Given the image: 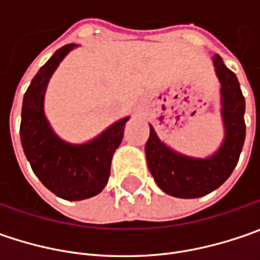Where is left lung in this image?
I'll return each mask as SVG.
<instances>
[{"label": "left lung", "mask_w": 260, "mask_h": 260, "mask_svg": "<svg viewBox=\"0 0 260 260\" xmlns=\"http://www.w3.org/2000/svg\"><path fill=\"white\" fill-rule=\"evenodd\" d=\"M213 63L221 85V118L224 125V139L213 155L208 157L182 155L162 142L150 125V136L145 147L149 171L159 188L176 198L204 197L224 184L237 165L245 143V96L237 76L218 55L213 56Z\"/></svg>", "instance_id": "8db88e82"}]
</instances>
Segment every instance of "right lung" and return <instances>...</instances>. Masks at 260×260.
I'll use <instances>...</instances> for the list:
<instances>
[{
    "label": "right lung",
    "instance_id": "obj_1",
    "mask_svg": "<svg viewBox=\"0 0 260 260\" xmlns=\"http://www.w3.org/2000/svg\"><path fill=\"white\" fill-rule=\"evenodd\" d=\"M75 47V43L60 47L39 69L23 98L20 124L23 150L33 172L47 189L68 201L86 200L104 189L111 159L130 118L115 121L86 143H69L56 135L45 114L46 88L59 63Z\"/></svg>",
    "mask_w": 260,
    "mask_h": 260
}]
</instances>
